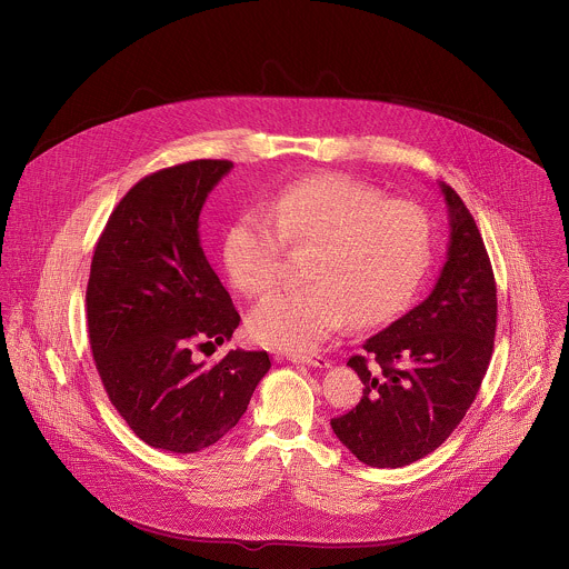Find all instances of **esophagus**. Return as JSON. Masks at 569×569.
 Wrapping results in <instances>:
<instances>
[{"instance_id": "obj_1", "label": "esophagus", "mask_w": 569, "mask_h": 569, "mask_svg": "<svg viewBox=\"0 0 569 569\" xmlns=\"http://www.w3.org/2000/svg\"><path fill=\"white\" fill-rule=\"evenodd\" d=\"M287 360L296 362V365L316 367V369H329L331 367V362L325 356H320V353H289Z\"/></svg>"}]
</instances>
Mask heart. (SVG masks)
I'll return each instance as SVG.
<instances>
[{"mask_svg":"<svg viewBox=\"0 0 569 569\" xmlns=\"http://www.w3.org/2000/svg\"><path fill=\"white\" fill-rule=\"evenodd\" d=\"M287 247L309 249L311 282L267 298L247 327L264 347L307 351L351 318L369 329L406 309L430 262V224L412 202L383 200L345 174H313L231 222L222 258L233 287L249 298L269 293Z\"/></svg>","mask_w":569,"mask_h":569,"instance_id":"obj_1","label":"heart"}]
</instances>
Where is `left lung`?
<instances>
[{"label":"left lung","instance_id":"left-lung-1","mask_svg":"<svg viewBox=\"0 0 569 569\" xmlns=\"http://www.w3.org/2000/svg\"><path fill=\"white\" fill-rule=\"evenodd\" d=\"M439 188L450 242L437 284L347 362L365 383L362 399L331 419L373 468H401L439 448L475 401L495 349L497 284L483 238L459 193Z\"/></svg>","mask_w":569,"mask_h":569}]
</instances>
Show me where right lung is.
Segmentation results:
<instances>
[{
  "mask_svg": "<svg viewBox=\"0 0 569 569\" xmlns=\"http://www.w3.org/2000/svg\"><path fill=\"white\" fill-rule=\"evenodd\" d=\"M231 161L159 170L128 191L94 247L88 336L103 388L152 448L198 452L244 415L271 369L267 351H229L211 369L193 349L227 342L240 316L200 247L198 216Z\"/></svg>",
  "mask_w": 569,
  "mask_h": 569,
  "instance_id": "obj_1",
  "label": "right lung"
}]
</instances>
